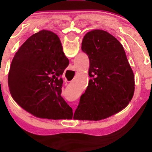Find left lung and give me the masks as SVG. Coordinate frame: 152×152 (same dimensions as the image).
<instances>
[{"label": "left lung", "mask_w": 152, "mask_h": 152, "mask_svg": "<svg viewBox=\"0 0 152 152\" xmlns=\"http://www.w3.org/2000/svg\"><path fill=\"white\" fill-rule=\"evenodd\" d=\"M91 79L74 114L75 119L100 120L128 105L135 91L134 74L121 43L107 31L94 29L82 40Z\"/></svg>", "instance_id": "left-lung-1"}]
</instances>
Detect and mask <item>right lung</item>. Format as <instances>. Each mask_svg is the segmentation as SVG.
<instances>
[{
	"mask_svg": "<svg viewBox=\"0 0 152 152\" xmlns=\"http://www.w3.org/2000/svg\"><path fill=\"white\" fill-rule=\"evenodd\" d=\"M69 60L58 36L49 30L31 36L17 51L8 75L11 96L34 116L71 119L72 107L61 97V75Z\"/></svg>",
	"mask_w": 152,
	"mask_h": 152,
	"instance_id": "obj_1",
	"label": "right lung"
}]
</instances>
